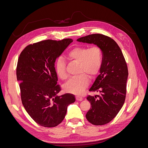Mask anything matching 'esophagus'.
I'll return each mask as SVG.
<instances>
[{"instance_id": "esophagus-1", "label": "esophagus", "mask_w": 148, "mask_h": 148, "mask_svg": "<svg viewBox=\"0 0 148 148\" xmlns=\"http://www.w3.org/2000/svg\"><path fill=\"white\" fill-rule=\"evenodd\" d=\"M76 99H77V101H82L83 100V97H81V96H76Z\"/></svg>"}]
</instances>
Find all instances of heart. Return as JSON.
Wrapping results in <instances>:
<instances>
[{
	"mask_svg": "<svg viewBox=\"0 0 148 148\" xmlns=\"http://www.w3.org/2000/svg\"><path fill=\"white\" fill-rule=\"evenodd\" d=\"M67 57L75 63L79 64L77 77L71 78L64 85L67 92L81 95L89 83V78H95L99 72L102 64V52L100 47L92 46L90 48L84 46L76 47L67 53ZM56 71L58 77L62 79L68 78L66 64L63 58L60 57L56 61Z\"/></svg>",
	"mask_w": 148,
	"mask_h": 148,
	"instance_id": "heart-1",
	"label": "heart"
}]
</instances>
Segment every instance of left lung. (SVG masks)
Returning a JSON list of instances; mask_svg holds the SVG:
<instances>
[{
    "mask_svg": "<svg viewBox=\"0 0 148 148\" xmlns=\"http://www.w3.org/2000/svg\"><path fill=\"white\" fill-rule=\"evenodd\" d=\"M77 41L95 44L102 51L100 74L89 89L101 95L87 96L91 108L86 117L95 125H105L115 117L124 104L128 75L127 63L117 42L107 36L93 34L80 38Z\"/></svg>",
    "mask_w": 148,
    "mask_h": 148,
    "instance_id": "1",
    "label": "left lung"
}]
</instances>
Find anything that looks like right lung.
<instances>
[{
  "label": "right lung",
  "instance_id": "right-lung-1",
  "mask_svg": "<svg viewBox=\"0 0 148 148\" xmlns=\"http://www.w3.org/2000/svg\"><path fill=\"white\" fill-rule=\"evenodd\" d=\"M73 42L45 40L26 46L18 60L17 81L20 83L21 99L25 110L38 124L54 127L65 118L67 107L75 101L70 93L58 96L60 87L55 62Z\"/></svg>",
  "mask_w": 148,
  "mask_h": 148
}]
</instances>
